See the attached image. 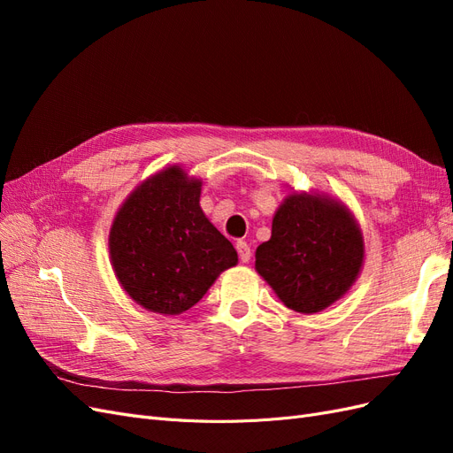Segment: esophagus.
I'll use <instances>...</instances> for the list:
<instances>
[{
    "label": "esophagus",
    "instance_id": "1",
    "mask_svg": "<svg viewBox=\"0 0 453 453\" xmlns=\"http://www.w3.org/2000/svg\"><path fill=\"white\" fill-rule=\"evenodd\" d=\"M236 250H238V257H240L242 263H250V258H251V248L248 245V242L238 240V242H236Z\"/></svg>",
    "mask_w": 453,
    "mask_h": 453
}]
</instances>
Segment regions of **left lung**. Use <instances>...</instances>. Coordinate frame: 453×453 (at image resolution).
Segmentation results:
<instances>
[{
	"label": "left lung",
	"mask_w": 453,
	"mask_h": 453,
	"mask_svg": "<svg viewBox=\"0 0 453 453\" xmlns=\"http://www.w3.org/2000/svg\"><path fill=\"white\" fill-rule=\"evenodd\" d=\"M363 257L359 226L344 205L291 195L273 215L272 238L255 251V268L287 308L315 313L349 289Z\"/></svg>",
	"instance_id": "left-lung-1"
}]
</instances>
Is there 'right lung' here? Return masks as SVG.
Segmentation results:
<instances>
[{
	"mask_svg": "<svg viewBox=\"0 0 453 453\" xmlns=\"http://www.w3.org/2000/svg\"><path fill=\"white\" fill-rule=\"evenodd\" d=\"M200 181L168 168L119 210L109 251L125 291L143 308L175 315L193 308L238 253L200 208Z\"/></svg>",
	"mask_w": 453,
	"mask_h": 453,
	"instance_id": "add662e5",
	"label": "right lung"
}]
</instances>
